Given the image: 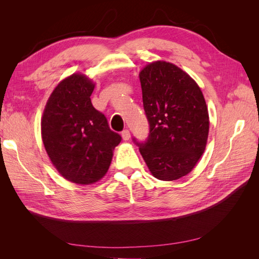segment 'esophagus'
Wrapping results in <instances>:
<instances>
[{
  "label": "esophagus",
  "instance_id": "1",
  "mask_svg": "<svg viewBox=\"0 0 259 259\" xmlns=\"http://www.w3.org/2000/svg\"><path fill=\"white\" fill-rule=\"evenodd\" d=\"M122 138L124 139V140H128L130 138H131V133H130V131L128 130H124L123 132H122Z\"/></svg>",
  "mask_w": 259,
  "mask_h": 259
}]
</instances>
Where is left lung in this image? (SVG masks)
Listing matches in <instances>:
<instances>
[{"instance_id": "8db88e82", "label": "left lung", "mask_w": 259, "mask_h": 259, "mask_svg": "<svg viewBox=\"0 0 259 259\" xmlns=\"http://www.w3.org/2000/svg\"><path fill=\"white\" fill-rule=\"evenodd\" d=\"M139 79L149 136L143 143L133 140L155 178L179 179L190 173L205 150V99L192 77L170 62H151Z\"/></svg>"}]
</instances>
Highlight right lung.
Wrapping results in <instances>:
<instances>
[{
  "label": "right lung",
  "instance_id": "right-lung-1",
  "mask_svg": "<svg viewBox=\"0 0 259 259\" xmlns=\"http://www.w3.org/2000/svg\"><path fill=\"white\" fill-rule=\"evenodd\" d=\"M94 88L84 74L66 77L53 91L41 122L43 144L53 165L69 182L81 185L105 176L122 139L109 127L105 114L93 107Z\"/></svg>",
  "mask_w": 259,
  "mask_h": 259
}]
</instances>
